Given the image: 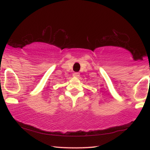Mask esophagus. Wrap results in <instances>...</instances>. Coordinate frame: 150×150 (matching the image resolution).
Segmentation results:
<instances>
[{"instance_id":"obj_1","label":"esophagus","mask_w":150,"mask_h":150,"mask_svg":"<svg viewBox=\"0 0 150 150\" xmlns=\"http://www.w3.org/2000/svg\"><path fill=\"white\" fill-rule=\"evenodd\" d=\"M79 75H80V73H78V72H75V73H73V76H74V77H79Z\"/></svg>"}]
</instances>
